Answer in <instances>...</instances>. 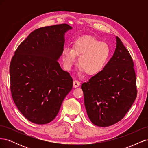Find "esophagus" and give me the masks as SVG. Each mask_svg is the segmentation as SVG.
Segmentation results:
<instances>
[{
	"instance_id": "1",
	"label": "esophagus",
	"mask_w": 148,
	"mask_h": 148,
	"mask_svg": "<svg viewBox=\"0 0 148 148\" xmlns=\"http://www.w3.org/2000/svg\"><path fill=\"white\" fill-rule=\"evenodd\" d=\"M80 85V82L78 80H74L73 81V87L74 88H77Z\"/></svg>"
}]
</instances>
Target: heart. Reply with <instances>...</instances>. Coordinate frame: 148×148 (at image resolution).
I'll use <instances>...</instances> for the list:
<instances>
[{
  "label": "heart",
  "instance_id": "obj_1",
  "mask_svg": "<svg viewBox=\"0 0 148 148\" xmlns=\"http://www.w3.org/2000/svg\"><path fill=\"white\" fill-rule=\"evenodd\" d=\"M111 54L109 46L92 36H83L73 42L72 49L66 47L62 51V58L65 65L70 69L78 59V65L81 72L87 75H97L104 70Z\"/></svg>",
  "mask_w": 148,
  "mask_h": 148
}]
</instances>
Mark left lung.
<instances>
[{"mask_svg":"<svg viewBox=\"0 0 148 148\" xmlns=\"http://www.w3.org/2000/svg\"><path fill=\"white\" fill-rule=\"evenodd\" d=\"M116 42L115 52L104 70L82 84L88 116L98 127L122 120L137 96L132 58L117 36Z\"/></svg>","mask_w":148,"mask_h":148,"instance_id":"8db88e82","label":"left lung"}]
</instances>
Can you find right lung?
I'll return each instance as SVG.
<instances>
[{
    "label": "right lung",
    "mask_w": 148,
    "mask_h": 148,
    "mask_svg": "<svg viewBox=\"0 0 148 148\" xmlns=\"http://www.w3.org/2000/svg\"><path fill=\"white\" fill-rule=\"evenodd\" d=\"M67 24L40 28L18 47L10 65L13 100L30 122L43 125L56 118L73 87L69 73L58 62L62 54Z\"/></svg>",
    "instance_id": "obj_1"
}]
</instances>
